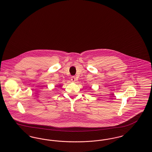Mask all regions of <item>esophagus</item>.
<instances>
[{
	"label": "esophagus",
	"mask_w": 152,
	"mask_h": 152,
	"mask_svg": "<svg viewBox=\"0 0 152 152\" xmlns=\"http://www.w3.org/2000/svg\"><path fill=\"white\" fill-rule=\"evenodd\" d=\"M71 81L72 82H75L76 81V77L75 76H72L71 77Z\"/></svg>",
	"instance_id": "1"
}]
</instances>
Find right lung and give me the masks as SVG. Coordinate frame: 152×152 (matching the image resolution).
Listing matches in <instances>:
<instances>
[{"mask_svg":"<svg viewBox=\"0 0 152 152\" xmlns=\"http://www.w3.org/2000/svg\"><path fill=\"white\" fill-rule=\"evenodd\" d=\"M61 86H59V87H61Z\"/></svg>","mask_w":152,"mask_h":152,"instance_id":"1","label":"right lung"}]
</instances>
